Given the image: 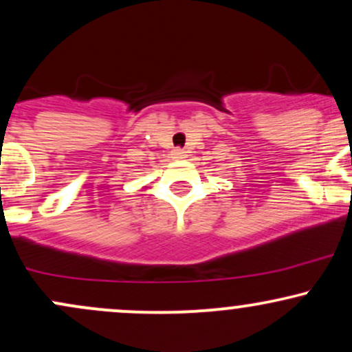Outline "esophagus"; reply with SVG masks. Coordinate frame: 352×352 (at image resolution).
<instances>
[{
	"label": "esophagus",
	"instance_id": "1",
	"mask_svg": "<svg viewBox=\"0 0 352 352\" xmlns=\"http://www.w3.org/2000/svg\"><path fill=\"white\" fill-rule=\"evenodd\" d=\"M175 159H185V152L180 151V148H177V151H175Z\"/></svg>",
	"mask_w": 352,
	"mask_h": 352
}]
</instances>
